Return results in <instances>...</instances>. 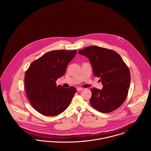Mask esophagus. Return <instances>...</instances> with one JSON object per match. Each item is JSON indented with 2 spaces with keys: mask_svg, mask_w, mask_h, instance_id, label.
Instances as JSON below:
<instances>
[{
  "mask_svg": "<svg viewBox=\"0 0 151 151\" xmlns=\"http://www.w3.org/2000/svg\"><path fill=\"white\" fill-rule=\"evenodd\" d=\"M76 89H77V91H82V90L83 89V88H80V87H78V88H76Z\"/></svg>",
  "mask_w": 151,
  "mask_h": 151,
  "instance_id": "1",
  "label": "esophagus"
}]
</instances>
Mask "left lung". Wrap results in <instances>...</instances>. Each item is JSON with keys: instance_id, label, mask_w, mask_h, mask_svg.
Wrapping results in <instances>:
<instances>
[{"instance_id": "8db88e82", "label": "left lung", "mask_w": 151, "mask_h": 151, "mask_svg": "<svg viewBox=\"0 0 151 151\" xmlns=\"http://www.w3.org/2000/svg\"><path fill=\"white\" fill-rule=\"evenodd\" d=\"M88 58L94 75L100 78L102 89H91V105L101 113L111 112L119 108L126 99L130 86L129 69L114 51L91 46L78 51Z\"/></svg>"}]
</instances>
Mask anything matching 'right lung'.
<instances>
[{
  "label": "right lung",
  "instance_id": "add662e5",
  "mask_svg": "<svg viewBox=\"0 0 151 151\" xmlns=\"http://www.w3.org/2000/svg\"><path fill=\"white\" fill-rule=\"evenodd\" d=\"M76 50L51 51L33 61L25 74V88L32 106L41 114L55 116L68 108L76 89L57 86Z\"/></svg>",
  "mask_w": 151,
  "mask_h": 151
}]
</instances>
